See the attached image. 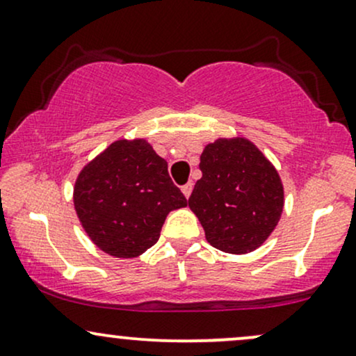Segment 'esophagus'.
Listing matches in <instances>:
<instances>
[{
	"label": "esophagus",
	"mask_w": 356,
	"mask_h": 356,
	"mask_svg": "<svg viewBox=\"0 0 356 356\" xmlns=\"http://www.w3.org/2000/svg\"><path fill=\"white\" fill-rule=\"evenodd\" d=\"M192 187H194V186H192V182H187L186 186H182V194L186 195L187 199H189L191 194H192Z\"/></svg>",
	"instance_id": "1"
}]
</instances>
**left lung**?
Returning <instances> with one entry per match:
<instances>
[{"mask_svg": "<svg viewBox=\"0 0 356 356\" xmlns=\"http://www.w3.org/2000/svg\"><path fill=\"white\" fill-rule=\"evenodd\" d=\"M202 177L189 207L212 247L254 252L270 237L284 212V184L264 152L245 137H220L200 154Z\"/></svg>", "mask_w": 356, "mask_h": 356, "instance_id": "left-lung-1", "label": "left lung"}]
</instances>
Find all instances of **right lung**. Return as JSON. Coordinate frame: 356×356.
<instances>
[{
	"instance_id": "add662e5",
	"label": "right lung",
	"mask_w": 356,
	"mask_h": 356,
	"mask_svg": "<svg viewBox=\"0 0 356 356\" xmlns=\"http://www.w3.org/2000/svg\"><path fill=\"white\" fill-rule=\"evenodd\" d=\"M91 242L108 255L134 259L159 241L167 213L187 205L167 162L145 139H119L89 161L72 192Z\"/></svg>"
}]
</instances>
